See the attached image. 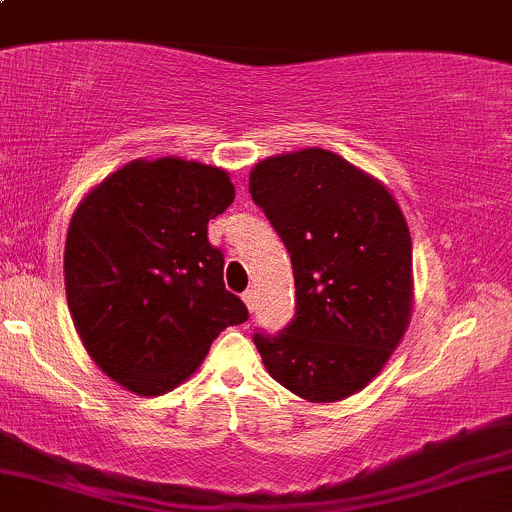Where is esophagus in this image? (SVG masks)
I'll use <instances>...</instances> for the list:
<instances>
[{
  "label": "esophagus",
  "instance_id": "1",
  "mask_svg": "<svg viewBox=\"0 0 512 512\" xmlns=\"http://www.w3.org/2000/svg\"><path fill=\"white\" fill-rule=\"evenodd\" d=\"M243 301H245V306H247V311H255V289H247L245 294H243Z\"/></svg>",
  "mask_w": 512,
  "mask_h": 512
}]
</instances>
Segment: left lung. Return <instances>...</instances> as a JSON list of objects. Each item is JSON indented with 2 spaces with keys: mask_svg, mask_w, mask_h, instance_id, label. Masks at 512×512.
I'll return each mask as SVG.
<instances>
[{
  "mask_svg": "<svg viewBox=\"0 0 512 512\" xmlns=\"http://www.w3.org/2000/svg\"><path fill=\"white\" fill-rule=\"evenodd\" d=\"M250 194L289 250L296 286L291 325L252 338L269 376L311 403L362 391L411 323L401 206L386 184L323 148L260 160Z\"/></svg>",
  "mask_w": 512,
  "mask_h": 512,
  "instance_id": "left-lung-1",
  "label": "left lung"
}]
</instances>
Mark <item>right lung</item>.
<instances>
[{
    "mask_svg": "<svg viewBox=\"0 0 512 512\" xmlns=\"http://www.w3.org/2000/svg\"><path fill=\"white\" fill-rule=\"evenodd\" d=\"M233 199L226 170L170 155L126 162L77 204L65 240L67 306L87 355L123 389H177L221 330L247 320L209 243V221Z\"/></svg>",
    "mask_w": 512,
    "mask_h": 512,
    "instance_id": "obj_1",
    "label": "right lung"
}]
</instances>
